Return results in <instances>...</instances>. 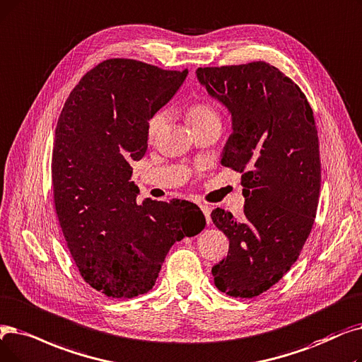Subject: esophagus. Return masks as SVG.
Returning a JSON list of instances; mask_svg holds the SVG:
<instances>
[{
  "label": "esophagus",
  "mask_w": 362,
  "mask_h": 362,
  "mask_svg": "<svg viewBox=\"0 0 362 362\" xmlns=\"http://www.w3.org/2000/svg\"><path fill=\"white\" fill-rule=\"evenodd\" d=\"M199 207H201L204 216H206L207 223L210 225V223H211V217H210V214H211V207H210V206H206V204H202V206H199Z\"/></svg>",
  "instance_id": "1"
}]
</instances>
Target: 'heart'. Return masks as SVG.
Segmentation results:
<instances>
[{
  "instance_id": "1",
  "label": "heart",
  "mask_w": 362,
  "mask_h": 362,
  "mask_svg": "<svg viewBox=\"0 0 362 362\" xmlns=\"http://www.w3.org/2000/svg\"><path fill=\"white\" fill-rule=\"evenodd\" d=\"M187 117L192 124V127L201 129L206 125H222L220 114L217 109L209 102H197L187 109ZM167 121V114L164 111L156 112L151 117L148 122V137L149 140H155V137L161 133Z\"/></svg>"
}]
</instances>
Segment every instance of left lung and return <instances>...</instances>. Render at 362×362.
Returning <instances> with one entry per match:
<instances>
[{"mask_svg":"<svg viewBox=\"0 0 362 362\" xmlns=\"http://www.w3.org/2000/svg\"><path fill=\"white\" fill-rule=\"evenodd\" d=\"M197 78L232 117L220 163L243 173L245 197L241 222L211 213L229 240L211 274L220 291L251 298L290 271L310 233L321 187L317 125L303 91L266 62L198 68Z\"/></svg>","mask_w":362,"mask_h":362,"instance_id":"1","label":"left lung"}]
</instances>
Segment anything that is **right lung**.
<instances>
[{"label":"right lung","mask_w":362,"mask_h":362,"mask_svg":"<svg viewBox=\"0 0 362 362\" xmlns=\"http://www.w3.org/2000/svg\"><path fill=\"white\" fill-rule=\"evenodd\" d=\"M187 75L133 59L103 60L71 91L52 158L54 207L78 271L114 298L148 293L171 245L206 226L189 201L136 198L132 163L148 149L151 117Z\"/></svg>","instance_id":"1"}]
</instances>
